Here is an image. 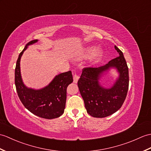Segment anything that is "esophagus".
<instances>
[{"label":"esophagus","instance_id":"1","mask_svg":"<svg viewBox=\"0 0 151 151\" xmlns=\"http://www.w3.org/2000/svg\"><path fill=\"white\" fill-rule=\"evenodd\" d=\"M79 76H78L77 75H75L74 76H73V82L76 83L77 82H78V80L79 79Z\"/></svg>","mask_w":151,"mask_h":151}]
</instances>
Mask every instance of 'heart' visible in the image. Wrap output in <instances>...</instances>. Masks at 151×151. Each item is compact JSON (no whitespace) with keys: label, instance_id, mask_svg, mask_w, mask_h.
<instances>
[{"label":"heart","instance_id":"1","mask_svg":"<svg viewBox=\"0 0 151 151\" xmlns=\"http://www.w3.org/2000/svg\"><path fill=\"white\" fill-rule=\"evenodd\" d=\"M93 50H94V48L93 47H88L86 48L85 50H84L81 52V53H80V56L78 57V58L81 59V58H87L88 57H89L91 55ZM102 54H103L102 50H101L100 48L97 49V50H96L94 52L92 58H91V60L93 62H96L97 61H99L100 59V58L101 57V56H102Z\"/></svg>","mask_w":151,"mask_h":151}]
</instances>
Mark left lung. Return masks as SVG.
<instances>
[{
	"label": "left lung",
	"mask_w": 151,
	"mask_h": 151,
	"mask_svg": "<svg viewBox=\"0 0 151 151\" xmlns=\"http://www.w3.org/2000/svg\"><path fill=\"white\" fill-rule=\"evenodd\" d=\"M119 57L99 68H83L78 81L80 93L87 112L93 117L104 118L121 108L129 88V69L123 52L114 45ZM111 68L117 69L119 75L109 88H104L100 78Z\"/></svg>",
	"instance_id": "8db88e82"
}]
</instances>
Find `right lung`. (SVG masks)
<instances>
[{
    "instance_id": "obj_1",
    "label": "right lung",
    "mask_w": 151,
    "mask_h": 151,
    "mask_svg": "<svg viewBox=\"0 0 151 151\" xmlns=\"http://www.w3.org/2000/svg\"><path fill=\"white\" fill-rule=\"evenodd\" d=\"M33 40L28 42L17 59L15 83L17 94L22 104L31 113L42 118L53 119L64 113L66 102V90L73 81L71 71L60 73L52 79L47 86L39 89L25 86L20 73V59L24 51L30 45L37 42Z\"/></svg>"
}]
</instances>
